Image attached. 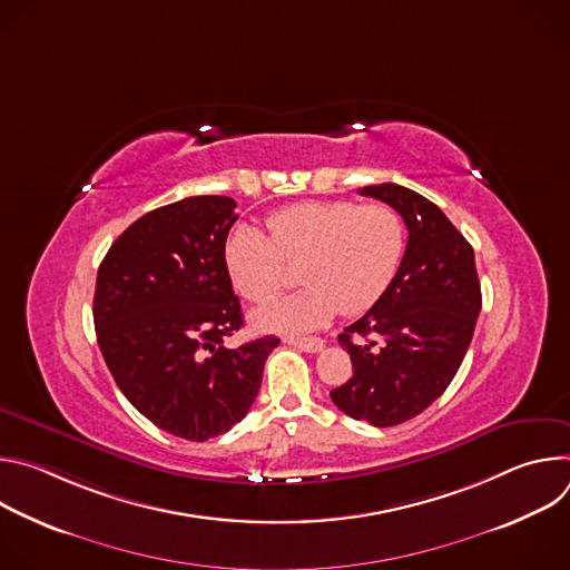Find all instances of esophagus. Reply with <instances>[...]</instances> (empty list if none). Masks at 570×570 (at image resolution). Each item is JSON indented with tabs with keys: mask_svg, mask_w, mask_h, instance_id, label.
<instances>
[{
	"mask_svg": "<svg viewBox=\"0 0 570 570\" xmlns=\"http://www.w3.org/2000/svg\"><path fill=\"white\" fill-rule=\"evenodd\" d=\"M284 343H288V345H293V347H297V350H302V352H308V354H315V352H320L322 347H324V341L322 338H284Z\"/></svg>",
	"mask_w": 570,
	"mask_h": 570,
	"instance_id": "34e87169",
	"label": "esophagus"
}]
</instances>
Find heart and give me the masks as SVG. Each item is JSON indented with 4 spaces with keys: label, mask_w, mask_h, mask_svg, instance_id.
Instances as JSON below:
<instances>
[{
    "label": "heart",
    "mask_w": 570,
    "mask_h": 570,
    "mask_svg": "<svg viewBox=\"0 0 570 570\" xmlns=\"http://www.w3.org/2000/svg\"><path fill=\"white\" fill-rule=\"evenodd\" d=\"M268 232L240 223L225 240V266L236 291L250 302H268L291 284L299 266L302 291L255 313L268 332H311L338 311L358 315L392 284L405 225L385 203L306 200L275 212Z\"/></svg>",
    "instance_id": "heart-1"
}]
</instances>
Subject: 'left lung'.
Wrapping results in <instances>:
<instances>
[{
	"mask_svg": "<svg viewBox=\"0 0 570 570\" xmlns=\"http://www.w3.org/2000/svg\"><path fill=\"white\" fill-rule=\"evenodd\" d=\"M409 227L403 259L383 297L338 336L354 376L332 390L352 420L385 429L417 417L449 387L482 306L469 240L429 198L394 183L358 189ZM352 335L368 343L356 346Z\"/></svg>",
	"mask_w": 570,
	"mask_h": 570,
	"instance_id": "8db88e82",
	"label": "left lung"
}]
</instances>
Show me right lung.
Returning a JSON list of instances; mask_svg holds the SVG:
<instances>
[{
  "instance_id": "obj_1",
  "label": "right lung",
  "mask_w": 570,
  "mask_h": 570,
  "mask_svg": "<svg viewBox=\"0 0 570 570\" xmlns=\"http://www.w3.org/2000/svg\"><path fill=\"white\" fill-rule=\"evenodd\" d=\"M234 209L227 196L153 209L112 243L97 275L95 327L110 374L148 422L191 442L248 415L279 345H223L243 327L225 266Z\"/></svg>"
}]
</instances>
